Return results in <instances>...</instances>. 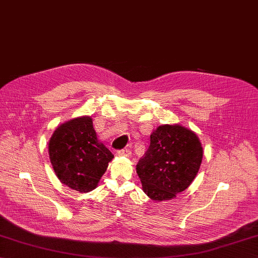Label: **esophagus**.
<instances>
[{
  "label": "esophagus",
  "mask_w": 258,
  "mask_h": 258,
  "mask_svg": "<svg viewBox=\"0 0 258 258\" xmlns=\"http://www.w3.org/2000/svg\"><path fill=\"white\" fill-rule=\"evenodd\" d=\"M117 155L118 156H125V157H131L132 155V150L131 148H124L117 151Z\"/></svg>",
  "instance_id": "obj_1"
}]
</instances>
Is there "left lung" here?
<instances>
[{
    "mask_svg": "<svg viewBox=\"0 0 258 258\" xmlns=\"http://www.w3.org/2000/svg\"><path fill=\"white\" fill-rule=\"evenodd\" d=\"M202 159L203 147L194 132L182 125H161L150 135L136 172L151 200H171L193 182Z\"/></svg>",
    "mask_w": 258,
    "mask_h": 258,
    "instance_id": "obj_1",
    "label": "left lung"
}]
</instances>
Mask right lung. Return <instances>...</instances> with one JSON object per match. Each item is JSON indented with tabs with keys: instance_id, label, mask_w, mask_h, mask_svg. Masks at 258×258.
<instances>
[{
	"instance_id": "obj_1",
	"label": "right lung",
	"mask_w": 258,
	"mask_h": 258,
	"mask_svg": "<svg viewBox=\"0 0 258 258\" xmlns=\"http://www.w3.org/2000/svg\"><path fill=\"white\" fill-rule=\"evenodd\" d=\"M49 156L58 180L81 193L97 187L114 157L98 141L89 116L58 126L49 142Z\"/></svg>"
}]
</instances>
